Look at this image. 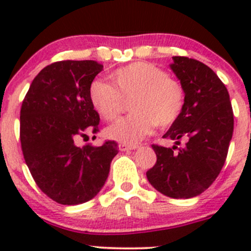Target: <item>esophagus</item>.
Returning a JSON list of instances; mask_svg holds the SVG:
<instances>
[{"mask_svg":"<svg viewBox=\"0 0 251 251\" xmlns=\"http://www.w3.org/2000/svg\"><path fill=\"white\" fill-rule=\"evenodd\" d=\"M136 148H138V146H136V144H126V143L119 144V151H132V149H136Z\"/></svg>","mask_w":251,"mask_h":251,"instance_id":"esophagus-1","label":"esophagus"}]
</instances>
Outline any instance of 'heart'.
<instances>
[{"label":"heart","instance_id":"b5f03b06","mask_svg":"<svg viewBox=\"0 0 251 251\" xmlns=\"http://www.w3.org/2000/svg\"><path fill=\"white\" fill-rule=\"evenodd\" d=\"M110 83L93 80L88 98L102 119L113 121L130 100L132 113L105 130L111 140L133 144L151 133L154 127L173 126L184 109V91L165 70L147 62H135L115 70Z\"/></svg>","mask_w":251,"mask_h":251}]
</instances>
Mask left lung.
Here are the masks:
<instances>
[{
    "label": "left lung",
    "instance_id": "obj_1",
    "mask_svg": "<svg viewBox=\"0 0 251 251\" xmlns=\"http://www.w3.org/2000/svg\"><path fill=\"white\" fill-rule=\"evenodd\" d=\"M170 64L184 91V109L164 138L173 148L153 144L156 163L147 171L149 183L164 196L188 199L201 194L216 179L226 161L233 135L228 91L207 65L187 57ZM186 146L178 147L180 138Z\"/></svg>",
    "mask_w": 251,
    "mask_h": 251
}]
</instances>
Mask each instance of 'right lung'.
<instances>
[{
    "label": "right lung",
    "mask_w": 251,
    "mask_h": 251,
    "mask_svg": "<svg viewBox=\"0 0 251 251\" xmlns=\"http://www.w3.org/2000/svg\"><path fill=\"white\" fill-rule=\"evenodd\" d=\"M103 65L95 60H62L47 65L32 80L20 109L23 155L39 188L57 203L91 201L104 186L118 143L76 146L96 133L100 115L88 88Z\"/></svg>",
    "instance_id": "right-lung-1"
}]
</instances>
